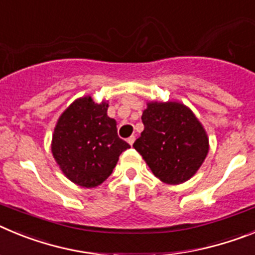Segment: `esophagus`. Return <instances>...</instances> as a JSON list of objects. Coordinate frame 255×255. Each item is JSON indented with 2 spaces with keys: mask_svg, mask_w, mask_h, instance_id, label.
<instances>
[{
  "mask_svg": "<svg viewBox=\"0 0 255 255\" xmlns=\"http://www.w3.org/2000/svg\"><path fill=\"white\" fill-rule=\"evenodd\" d=\"M134 141H135V136H134V135H131V136L128 139V143H129L130 145H132V144H134Z\"/></svg>",
  "mask_w": 255,
  "mask_h": 255,
  "instance_id": "1",
  "label": "esophagus"
}]
</instances>
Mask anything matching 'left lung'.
<instances>
[{"instance_id":"obj_1","label":"left lung","mask_w":255,"mask_h":255,"mask_svg":"<svg viewBox=\"0 0 255 255\" xmlns=\"http://www.w3.org/2000/svg\"><path fill=\"white\" fill-rule=\"evenodd\" d=\"M144 130L132 147L157 179L179 185L194 176L209 150L206 129L188 106L177 101L147 102Z\"/></svg>"}]
</instances>
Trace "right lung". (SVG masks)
Here are the masks:
<instances>
[{"mask_svg": "<svg viewBox=\"0 0 255 255\" xmlns=\"http://www.w3.org/2000/svg\"><path fill=\"white\" fill-rule=\"evenodd\" d=\"M108 101L80 97L65 110L52 134L51 152L65 176L83 188L101 185L130 145L117 135Z\"/></svg>", "mask_w": 255, "mask_h": 255, "instance_id": "obj_1", "label": "right lung"}]
</instances>
